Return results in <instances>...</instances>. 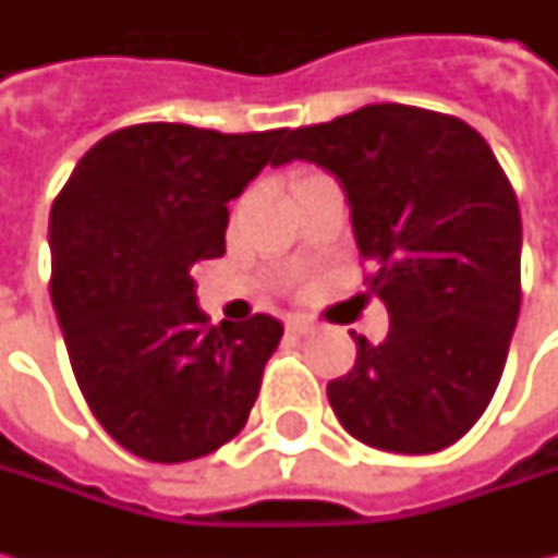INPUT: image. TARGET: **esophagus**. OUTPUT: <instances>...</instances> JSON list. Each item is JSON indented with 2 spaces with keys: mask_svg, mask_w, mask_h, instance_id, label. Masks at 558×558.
I'll return each mask as SVG.
<instances>
[{
  "mask_svg": "<svg viewBox=\"0 0 558 558\" xmlns=\"http://www.w3.org/2000/svg\"><path fill=\"white\" fill-rule=\"evenodd\" d=\"M286 326H289V332H294V335L313 332V323L307 319V316H289V323H286Z\"/></svg>",
  "mask_w": 558,
  "mask_h": 558,
  "instance_id": "34e87169",
  "label": "esophagus"
}]
</instances>
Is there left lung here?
<instances>
[{
	"label": "left lung",
	"instance_id": "left-lung-1",
	"mask_svg": "<svg viewBox=\"0 0 558 558\" xmlns=\"http://www.w3.org/2000/svg\"><path fill=\"white\" fill-rule=\"evenodd\" d=\"M282 161L332 173L351 204L381 344L354 335L329 403L356 440L438 453L482 418L522 307V214L490 145L462 120L410 105L291 130Z\"/></svg>",
	"mask_w": 558,
	"mask_h": 558
}]
</instances>
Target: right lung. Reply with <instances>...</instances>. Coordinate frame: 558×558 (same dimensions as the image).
I'll return each instance as SVG.
<instances>
[{"instance_id":"add662e5","label":"right lung","mask_w":558,"mask_h":558,"mask_svg":"<svg viewBox=\"0 0 558 558\" xmlns=\"http://www.w3.org/2000/svg\"><path fill=\"white\" fill-rule=\"evenodd\" d=\"M289 130L140 123L96 142L52 204V304L105 432L151 462L198 460L245 428L282 323L210 326L192 269L223 257L229 207L279 167Z\"/></svg>"}]
</instances>
